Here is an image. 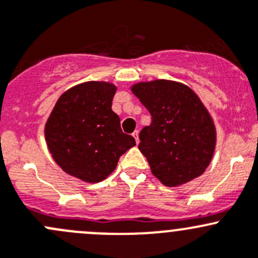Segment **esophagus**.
Wrapping results in <instances>:
<instances>
[{"label":"esophagus","mask_w":258,"mask_h":258,"mask_svg":"<svg viewBox=\"0 0 258 258\" xmlns=\"http://www.w3.org/2000/svg\"><path fill=\"white\" fill-rule=\"evenodd\" d=\"M133 137H134L135 142H137V144H139V133H138V130H135L134 133H133Z\"/></svg>","instance_id":"esophagus-1"}]
</instances>
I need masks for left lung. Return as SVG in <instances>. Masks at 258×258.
<instances>
[{"instance_id":"8db88e82","label":"left lung","mask_w":258,"mask_h":258,"mask_svg":"<svg viewBox=\"0 0 258 258\" xmlns=\"http://www.w3.org/2000/svg\"><path fill=\"white\" fill-rule=\"evenodd\" d=\"M130 89L151 114V124L140 132L139 150L154 176L175 187L203 175L216 147V128L198 94L166 79L139 82Z\"/></svg>"}]
</instances>
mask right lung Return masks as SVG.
<instances>
[{
	"mask_svg": "<svg viewBox=\"0 0 258 258\" xmlns=\"http://www.w3.org/2000/svg\"><path fill=\"white\" fill-rule=\"evenodd\" d=\"M116 87L90 81L66 90L44 125L47 147L60 169L84 182L107 179L126 150L135 147L111 110Z\"/></svg>",
	"mask_w": 258,
	"mask_h": 258,
	"instance_id": "obj_1",
	"label": "right lung"
}]
</instances>
